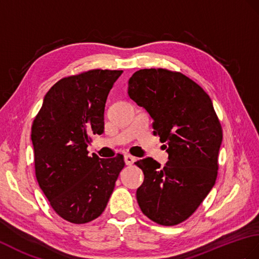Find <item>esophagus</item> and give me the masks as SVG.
<instances>
[{
  "label": "esophagus",
  "mask_w": 259,
  "mask_h": 259,
  "mask_svg": "<svg viewBox=\"0 0 259 259\" xmlns=\"http://www.w3.org/2000/svg\"><path fill=\"white\" fill-rule=\"evenodd\" d=\"M124 162L127 165H132L136 162V158L132 157V155L127 154V155H124Z\"/></svg>",
  "instance_id": "esophagus-1"
}]
</instances>
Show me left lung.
Returning a JSON list of instances; mask_svg holds the SVG:
<instances>
[{
  "mask_svg": "<svg viewBox=\"0 0 259 259\" xmlns=\"http://www.w3.org/2000/svg\"><path fill=\"white\" fill-rule=\"evenodd\" d=\"M130 98L153 119L169 161L136 162L144 174L137 190L142 213L160 225L182 223L215 184L223 131L212 100L189 77L165 68L140 69L128 81Z\"/></svg>",
  "mask_w": 259,
  "mask_h": 259,
  "instance_id": "8db88e82",
  "label": "left lung"
}]
</instances>
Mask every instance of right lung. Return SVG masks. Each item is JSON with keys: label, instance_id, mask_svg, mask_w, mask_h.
I'll use <instances>...</instances> for the list:
<instances>
[{"label": "right lung", "instance_id": "add662e5", "mask_svg": "<svg viewBox=\"0 0 259 259\" xmlns=\"http://www.w3.org/2000/svg\"><path fill=\"white\" fill-rule=\"evenodd\" d=\"M121 74L92 69L62 78L33 121L36 179L54 211L70 223L101 215L124 166L122 154L100 159L87 150L92 136L104 132L106 100Z\"/></svg>", "mask_w": 259, "mask_h": 259}]
</instances>
